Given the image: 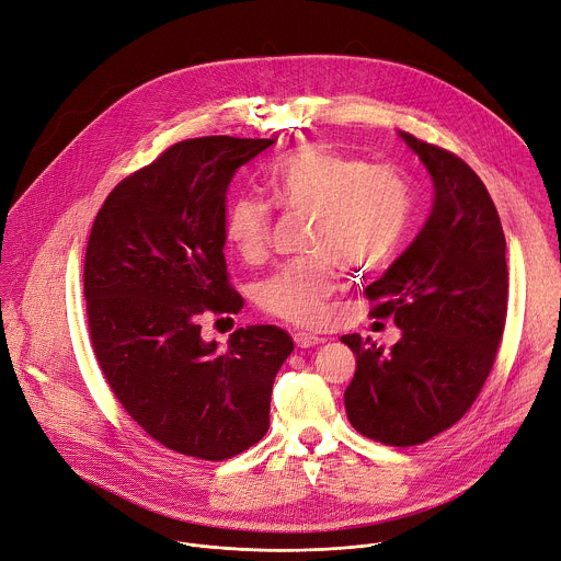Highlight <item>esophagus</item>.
<instances>
[{
    "label": "esophagus",
    "instance_id": "obj_1",
    "mask_svg": "<svg viewBox=\"0 0 561 561\" xmlns=\"http://www.w3.org/2000/svg\"><path fill=\"white\" fill-rule=\"evenodd\" d=\"M294 343L300 347V350H307V347H317L323 343L321 336L317 334H307V332H296L294 334Z\"/></svg>",
    "mask_w": 561,
    "mask_h": 561
}]
</instances>
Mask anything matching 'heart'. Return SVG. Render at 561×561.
<instances>
[{
  "label": "heart",
  "mask_w": 561,
  "mask_h": 561,
  "mask_svg": "<svg viewBox=\"0 0 561 561\" xmlns=\"http://www.w3.org/2000/svg\"><path fill=\"white\" fill-rule=\"evenodd\" d=\"M267 190L276 205L314 216L309 225L314 254L276 267L259 285L265 312L296 325L321 319L341 263L365 272L392 254L412 205L408 182L394 169L369 167L325 145H302L274 160ZM222 231L242 261L259 263L270 249L272 207L256 196H238Z\"/></svg>",
  "instance_id": "1"
}]
</instances>
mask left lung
<instances>
[{
	"label": "left lung",
	"instance_id": "1",
	"mask_svg": "<svg viewBox=\"0 0 561 561\" xmlns=\"http://www.w3.org/2000/svg\"><path fill=\"white\" fill-rule=\"evenodd\" d=\"M425 164L432 211L405 252L367 285L371 317H394L390 352L345 334L356 354L345 390L350 423L367 439L408 448L453 427L481 392L508 309L506 238L481 178L455 153L399 131Z\"/></svg>",
	"mask_w": 561,
	"mask_h": 561
}]
</instances>
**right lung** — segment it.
I'll use <instances>...</instances> for the list:
<instances>
[{"instance_id": "obj_1", "label": "right lung", "mask_w": 561, "mask_h": 561, "mask_svg": "<svg viewBox=\"0 0 561 561\" xmlns=\"http://www.w3.org/2000/svg\"><path fill=\"white\" fill-rule=\"evenodd\" d=\"M276 140L209 136L169 147L124 178L95 216L84 256L93 352L129 416L169 450L222 461L265 437L280 365L276 325L227 350L201 336L205 312H238L225 263V201L236 171Z\"/></svg>"}]
</instances>
